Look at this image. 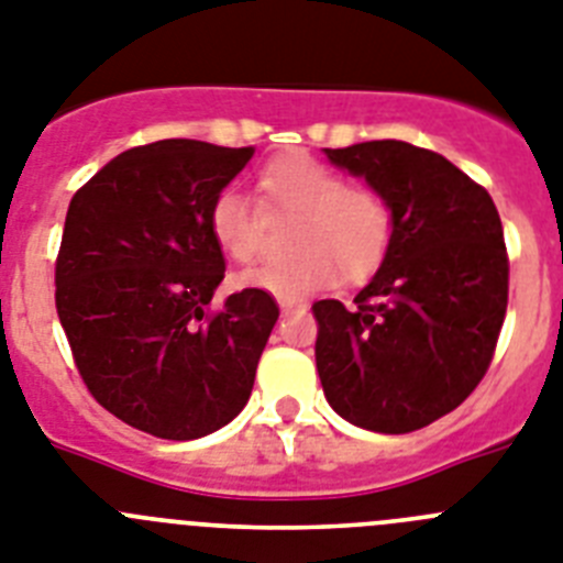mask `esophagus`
<instances>
[{
	"instance_id": "obj_1",
	"label": "esophagus",
	"mask_w": 563,
	"mask_h": 563,
	"mask_svg": "<svg viewBox=\"0 0 563 563\" xmlns=\"http://www.w3.org/2000/svg\"><path fill=\"white\" fill-rule=\"evenodd\" d=\"M278 307H282V313H296V310H307L305 301H292V299H282L278 301Z\"/></svg>"
}]
</instances>
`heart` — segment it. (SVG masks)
<instances>
[{
    "label": "heart",
    "mask_w": 563,
    "mask_h": 563,
    "mask_svg": "<svg viewBox=\"0 0 563 563\" xmlns=\"http://www.w3.org/2000/svg\"><path fill=\"white\" fill-rule=\"evenodd\" d=\"M264 213L296 216L285 262L262 264L239 276V285L305 299L330 290L344 276L362 285L378 273L393 244V210L378 190L347 185L333 167L307 153H290L258 173ZM208 230L224 256L250 264L262 253L264 219L256 201L239 187H222L210 199Z\"/></svg>",
    "instance_id": "obj_1"
}]
</instances>
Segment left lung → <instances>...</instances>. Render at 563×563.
I'll list each match as a JSON object with an SVG mask.
<instances>
[{"label":"left lung","instance_id":"8db88e82","mask_svg":"<svg viewBox=\"0 0 563 563\" xmlns=\"http://www.w3.org/2000/svg\"><path fill=\"white\" fill-rule=\"evenodd\" d=\"M328 158L393 210L382 271L344 307L316 301V367L330 407L373 432L421 430L478 387L496 353L510 258L478 181L416 144L382 139Z\"/></svg>","mask_w":563,"mask_h":563}]
</instances>
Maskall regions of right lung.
Segmentation results:
<instances>
[{"label": "right lung", "mask_w": 563, "mask_h": 563, "mask_svg": "<svg viewBox=\"0 0 563 563\" xmlns=\"http://www.w3.org/2000/svg\"><path fill=\"white\" fill-rule=\"evenodd\" d=\"M256 147L162 139L110 158L70 199L56 313L90 396L124 424L190 441L247 405L278 319L244 287L210 307L224 256L208 208Z\"/></svg>", "instance_id": "obj_1"}]
</instances>
